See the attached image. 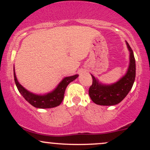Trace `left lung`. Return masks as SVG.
Segmentation results:
<instances>
[{
  "instance_id": "1",
  "label": "left lung",
  "mask_w": 150,
  "mask_h": 150,
  "mask_svg": "<svg viewBox=\"0 0 150 150\" xmlns=\"http://www.w3.org/2000/svg\"><path fill=\"white\" fill-rule=\"evenodd\" d=\"M130 52V62L128 70L119 81L112 84H104L91 75L92 85L88 93L95 104L102 106H112L120 103L128 95L134 85L136 77V62L134 52L128 42L125 41Z\"/></svg>"
}]
</instances>
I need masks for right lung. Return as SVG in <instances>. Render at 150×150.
I'll return each mask as SVG.
<instances>
[{
	"label": "right lung",
	"instance_id": "add662e5",
	"mask_svg": "<svg viewBox=\"0 0 150 150\" xmlns=\"http://www.w3.org/2000/svg\"><path fill=\"white\" fill-rule=\"evenodd\" d=\"M13 77H14L15 83H16L18 91L27 102H28L31 105L36 108L47 109L57 107L62 103L64 99V91H65L67 86L69 85V83L76 79L78 77V75L65 77L54 90L45 94H36L25 88L19 83L16 78L14 67H13Z\"/></svg>",
	"mask_w": 150,
	"mask_h": 150
}]
</instances>
